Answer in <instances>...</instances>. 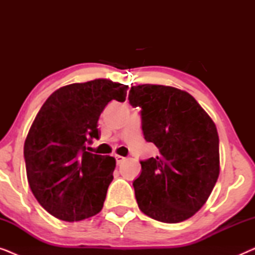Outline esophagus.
<instances>
[{
  "label": "esophagus",
  "instance_id": "obj_1",
  "mask_svg": "<svg viewBox=\"0 0 255 255\" xmlns=\"http://www.w3.org/2000/svg\"><path fill=\"white\" fill-rule=\"evenodd\" d=\"M115 158H116V161H117L118 165H120V163H122V162H123L124 160H125L124 156H122V155H118V154L115 155Z\"/></svg>",
  "mask_w": 255,
  "mask_h": 255
}]
</instances>
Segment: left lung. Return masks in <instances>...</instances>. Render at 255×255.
<instances>
[{
	"label": "left lung",
	"instance_id": "obj_1",
	"mask_svg": "<svg viewBox=\"0 0 255 255\" xmlns=\"http://www.w3.org/2000/svg\"><path fill=\"white\" fill-rule=\"evenodd\" d=\"M128 102L141 108L142 133L160 152L140 161L141 173L133 181L138 207L155 221H186L203 207L217 182L216 125L190 94L174 87L133 86Z\"/></svg>",
	"mask_w": 255,
	"mask_h": 255
}]
</instances>
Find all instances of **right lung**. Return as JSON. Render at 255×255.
I'll use <instances>...</instances> for the list:
<instances>
[{"label": "right lung", "instance_id": "obj_1", "mask_svg": "<svg viewBox=\"0 0 255 255\" xmlns=\"http://www.w3.org/2000/svg\"><path fill=\"white\" fill-rule=\"evenodd\" d=\"M128 86L107 79L61 87L45 101L24 142L31 191L48 214L79 222L102 210L116 160L88 152L100 115Z\"/></svg>", "mask_w": 255, "mask_h": 255}]
</instances>
